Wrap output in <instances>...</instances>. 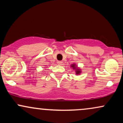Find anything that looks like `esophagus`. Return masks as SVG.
Here are the masks:
<instances>
[{
    "label": "esophagus",
    "instance_id": "1",
    "mask_svg": "<svg viewBox=\"0 0 123 123\" xmlns=\"http://www.w3.org/2000/svg\"><path fill=\"white\" fill-rule=\"evenodd\" d=\"M57 63L58 65H61L62 64V61H58Z\"/></svg>",
    "mask_w": 123,
    "mask_h": 123
}]
</instances>
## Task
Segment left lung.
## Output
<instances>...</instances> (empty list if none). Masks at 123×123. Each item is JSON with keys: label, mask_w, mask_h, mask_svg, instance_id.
Masks as SVG:
<instances>
[{"label": "left lung", "mask_w": 123, "mask_h": 123, "mask_svg": "<svg viewBox=\"0 0 123 123\" xmlns=\"http://www.w3.org/2000/svg\"><path fill=\"white\" fill-rule=\"evenodd\" d=\"M70 67L73 69V70H74L75 71L76 75H79L81 73V69L79 67L77 66V64L75 63H73L72 64L70 65Z\"/></svg>", "instance_id": "1"}]
</instances>
